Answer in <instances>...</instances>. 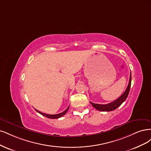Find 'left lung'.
Returning <instances> with one entry per match:
<instances>
[{"mask_svg":"<svg viewBox=\"0 0 151 151\" xmlns=\"http://www.w3.org/2000/svg\"><path fill=\"white\" fill-rule=\"evenodd\" d=\"M130 86H131V73L130 75V79H129V85L127 86V89L125 90L124 93L119 98H118L115 101L111 102V103H109L108 104H94L92 103V102L90 101L91 104L92 106H93L95 109H96L97 110L101 111H113L115 110L116 109H117L119 106L121 105V104L123 103V102L126 100V99L127 98L130 88Z\"/></svg>","mask_w":151,"mask_h":151,"instance_id":"left-lung-1","label":"left lung"}]
</instances>
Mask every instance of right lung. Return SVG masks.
<instances>
[{"instance_id": "obj_1", "label": "right lung", "mask_w": 151, "mask_h": 151, "mask_svg": "<svg viewBox=\"0 0 151 151\" xmlns=\"http://www.w3.org/2000/svg\"><path fill=\"white\" fill-rule=\"evenodd\" d=\"M69 109V106L64 111H63V112L60 113V114H55V115H50V114H44V113H42L41 112V111H38L37 110H36L38 113H40V114H41L42 115L46 116V117H47L49 119H58V118H60L61 117V116H63L64 115L66 114V113L67 112V111Z\"/></svg>"}]
</instances>
